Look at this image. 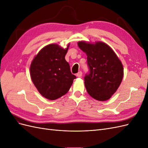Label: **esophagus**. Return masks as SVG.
Masks as SVG:
<instances>
[{"instance_id":"obj_1","label":"esophagus","mask_w":148,"mask_h":148,"mask_svg":"<svg viewBox=\"0 0 148 148\" xmlns=\"http://www.w3.org/2000/svg\"><path fill=\"white\" fill-rule=\"evenodd\" d=\"M82 76V71H79V72H78L77 73V77H81Z\"/></svg>"}]
</instances>
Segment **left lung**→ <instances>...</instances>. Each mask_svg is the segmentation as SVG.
Segmentation results:
<instances>
[{"label": "left lung", "mask_w": 148, "mask_h": 148, "mask_svg": "<svg viewBox=\"0 0 148 148\" xmlns=\"http://www.w3.org/2000/svg\"><path fill=\"white\" fill-rule=\"evenodd\" d=\"M78 45L87 55L89 72L84 78L87 92L96 100H108L122 82V62L112 49L102 42L79 41Z\"/></svg>", "instance_id": "8db88e82"}]
</instances>
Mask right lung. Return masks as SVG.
<instances>
[{
    "instance_id": "add662e5",
    "label": "right lung",
    "mask_w": 148,
    "mask_h": 148,
    "mask_svg": "<svg viewBox=\"0 0 148 148\" xmlns=\"http://www.w3.org/2000/svg\"><path fill=\"white\" fill-rule=\"evenodd\" d=\"M69 47L64 49L57 44H49L31 62V79L40 94L48 99L55 100L65 95L76 78L65 59Z\"/></svg>"
}]
</instances>
